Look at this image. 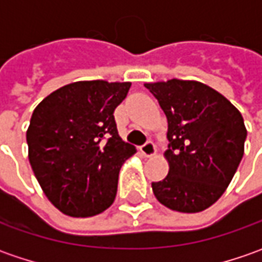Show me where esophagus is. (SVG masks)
Wrapping results in <instances>:
<instances>
[{
	"mask_svg": "<svg viewBox=\"0 0 262 262\" xmlns=\"http://www.w3.org/2000/svg\"><path fill=\"white\" fill-rule=\"evenodd\" d=\"M140 150H141V153L146 157L156 156V146H155V143L150 141V140L147 141L146 144H143V146L140 147Z\"/></svg>",
	"mask_w": 262,
	"mask_h": 262,
	"instance_id": "esophagus-1",
	"label": "esophagus"
}]
</instances>
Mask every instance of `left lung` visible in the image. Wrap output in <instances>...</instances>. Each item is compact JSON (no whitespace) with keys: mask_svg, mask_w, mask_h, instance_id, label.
<instances>
[{"mask_svg":"<svg viewBox=\"0 0 262 262\" xmlns=\"http://www.w3.org/2000/svg\"><path fill=\"white\" fill-rule=\"evenodd\" d=\"M167 118L169 173L151 182L163 206L198 213L226 191L244 156L247 128L226 97L194 80L146 83Z\"/></svg>","mask_w":262,"mask_h":262,"instance_id":"1","label":"left lung"}]
</instances>
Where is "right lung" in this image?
<instances>
[{
  "label": "right lung",
  "instance_id": "right-lung-1",
  "mask_svg": "<svg viewBox=\"0 0 262 262\" xmlns=\"http://www.w3.org/2000/svg\"><path fill=\"white\" fill-rule=\"evenodd\" d=\"M131 83L76 81L36 106L26 133L29 162L64 214L90 217L112 206L119 169L136 147L122 141L114 111Z\"/></svg>",
  "mask_w": 262,
  "mask_h": 262
}]
</instances>
